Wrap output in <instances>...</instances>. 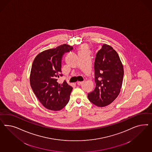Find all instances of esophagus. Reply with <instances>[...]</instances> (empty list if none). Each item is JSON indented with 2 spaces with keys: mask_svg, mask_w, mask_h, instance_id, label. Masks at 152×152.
I'll return each instance as SVG.
<instances>
[{
  "mask_svg": "<svg viewBox=\"0 0 152 152\" xmlns=\"http://www.w3.org/2000/svg\"><path fill=\"white\" fill-rule=\"evenodd\" d=\"M83 83H84L83 81H78V82L77 83V84L78 85H81Z\"/></svg>",
  "mask_w": 152,
  "mask_h": 152,
  "instance_id": "esophagus-1",
  "label": "esophagus"
}]
</instances>
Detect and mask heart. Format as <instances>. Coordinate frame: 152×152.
Masks as SVG:
<instances>
[{
    "mask_svg": "<svg viewBox=\"0 0 152 152\" xmlns=\"http://www.w3.org/2000/svg\"><path fill=\"white\" fill-rule=\"evenodd\" d=\"M88 50V46L87 45L85 44L83 45V46L81 47L80 48V52H84V51H87Z\"/></svg>",
    "mask_w": 152,
    "mask_h": 152,
    "instance_id": "obj_1",
    "label": "heart"
}]
</instances>
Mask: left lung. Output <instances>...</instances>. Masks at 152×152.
<instances>
[{
  "mask_svg": "<svg viewBox=\"0 0 152 152\" xmlns=\"http://www.w3.org/2000/svg\"><path fill=\"white\" fill-rule=\"evenodd\" d=\"M96 86L88 99L99 107L106 106L119 95L124 76L123 66L118 53L104 44L97 52L94 63Z\"/></svg>",
  "mask_w": 152,
  "mask_h": 152,
  "instance_id": "8db88e82",
  "label": "left lung"
}]
</instances>
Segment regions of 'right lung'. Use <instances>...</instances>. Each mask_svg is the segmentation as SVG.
I'll return each instance as SVG.
<instances>
[{
  "mask_svg": "<svg viewBox=\"0 0 152 152\" xmlns=\"http://www.w3.org/2000/svg\"><path fill=\"white\" fill-rule=\"evenodd\" d=\"M72 50V46L64 44L42 52L33 62L31 86L39 101L49 110H60L69 101L72 88L66 81L62 84L57 81L58 77L62 76V56Z\"/></svg>",
  "mask_w": 152,
  "mask_h": 152,
  "instance_id": "obj_1",
  "label": "right lung"
}]
</instances>
